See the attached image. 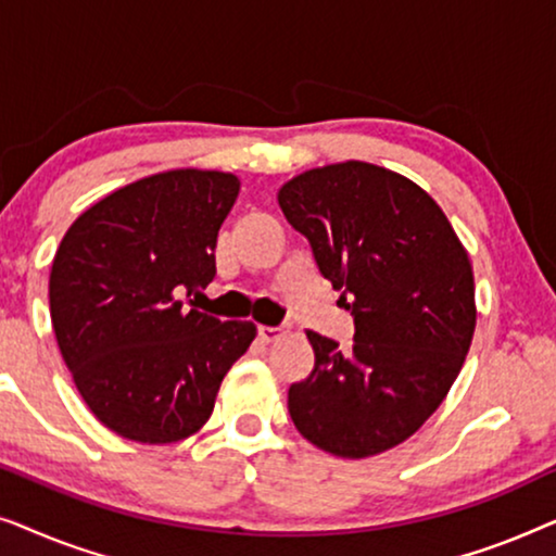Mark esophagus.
Instances as JSON below:
<instances>
[{"label":"esophagus","mask_w":556,"mask_h":556,"mask_svg":"<svg viewBox=\"0 0 556 556\" xmlns=\"http://www.w3.org/2000/svg\"><path fill=\"white\" fill-rule=\"evenodd\" d=\"M286 333V326H257V337L263 341H278Z\"/></svg>","instance_id":"obj_1"}]
</instances>
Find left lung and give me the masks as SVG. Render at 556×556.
<instances>
[{
  "mask_svg": "<svg viewBox=\"0 0 556 556\" xmlns=\"http://www.w3.org/2000/svg\"><path fill=\"white\" fill-rule=\"evenodd\" d=\"M278 204L354 316V344L308 331L314 371L288 390L299 432L339 458L407 440L440 407L476 329L468 253L428 192L367 162L280 187Z\"/></svg>",
  "mask_w": 556,
  "mask_h": 556,
  "instance_id": "left-lung-1",
  "label": "left lung"
}]
</instances>
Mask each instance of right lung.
I'll return each instance as SVG.
<instances>
[{"label": "right lung", "mask_w": 556, "mask_h": 556, "mask_svg": "<svg viewBox=\"0 0 556 556\" xmlns=\"http://www.w3.org/2000/svg\"><path fill=\"white\" fill-rule=\"evenodd\" d=\"M240 181L174 169L103 197L71 225L50 273L60 354L98 420L162 445L210 420L255 324L185 303L215 278V245Z\"/></svg>", "instance_id": "obj_1"}]
</instances>
